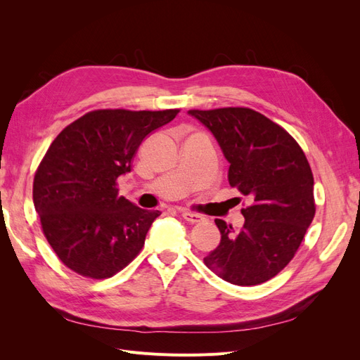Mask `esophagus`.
Segmentation results:
<instances>
[{
	"label": "esophagus",
	"mask_w": 360,
	"mask_h": 360,
	"mask_svg": "<svg viewBox=\"0 0 360 360\" xmlns=\"http://www.w3.org/2000/svg\"><path fill=\"white\" fill-rule=\"evenodd\" d=\"M181 216H183L184 221H188L191 224H197L202 219V216H200L197 213H192V212H181Z\"/></svg>",
	"instance_id": "obj_1"
}]
</instances>
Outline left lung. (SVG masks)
I'll return each instance as SVG.
<instances>
[{
    "label": "left lung",
    "mask_w": 360,
    "mask_h": 360,
    "mask_svg": "<svg viewBox=\"0 0 360 360\" xmlns=\"http://www.w3.org/2000/svg\"><path fill=\"white\" fill-rule=\"evenodd\" d=\"M230 162L228 181L249 197L245 225L214 219L221 243L204 264L234 285H258L284 269L315 214L314 176L303 150L284 127L250 108L191 110Z\"/></svg>",
    "instance_id": "1"
}]
</instances>
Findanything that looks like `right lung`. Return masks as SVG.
Listing matches in <instances>:
<instances>
[{"instance_id": "1", "label": "right lung", "mask_w": 360, "mask_h": 360, "mask_svg": "<svg viewBox=\"0 0 360 360\" xmlns=\"http://www.w3.org/2000/svg\"><path fill=\"white\" fill-rule=\"evenodd\" d=\"M180 110H96L64 127L37 167L32 201L43 234L61 263L85 278L106 279L144 246L159 210L120 197L144 138Z\"/></svg>"}]
</instances>
